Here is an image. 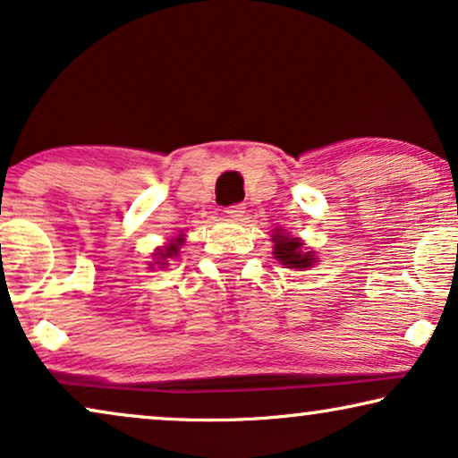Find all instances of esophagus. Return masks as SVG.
I'll return each instance as SVG.
<instances>
[{
    "label": "esophagus",
    "mask_w": 458,
    "mask_h": 458,
    "mask_svg": "<svg viewBox=\"0 0 458 458\" xmlns=\"http://www.w3.org/2000/svg\"><path fill=\"white\" fill-rule=\"evenodd\" d=\"M227 216L229 218H233V221H242V216H243V212H246V206L243 204H233V206H227Z\"/></svg>",
    "instance_id": "1"
}]
</instances>
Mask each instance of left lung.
<instances>
[{
	"label": "left lung",
	"instance_id": "1",
	"mask_svg": "<svg viewBox=\"0 0 458 458\" xmlns=\"http://www.w3.org/2000/svg\"><path fill=\"white\" fill-rule=\"evenodd\" d=\"M273 254L285 268H309L315 265V252H304V243L298 237L285 233V229H275Z\"/></svg>",
	"mask_w": 458,
	"mask_h": 458
}]
</instances>
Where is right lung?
Returning a JSON list of instances; mask_svg holds the SVG:
<instances>
[{"mask_svg": "<svg viewBox=\"0 0 458 458\" xmlns=\"http://www.w3.org/2000/svg\"><path fill=\"white\" fill-rule=\"evenodd\" d=\"M181 243H183V237H174V240L168 243V246H165V248H158V252H156V259H158V262H152V267L154 265H158V267H166L168 265V259H173V256H177L179 254V248H181Z\"/></svg>", "mask_w": 458, "mask_h": 458, "instance_id": "1", "label": "right lung"}]
</instances>
